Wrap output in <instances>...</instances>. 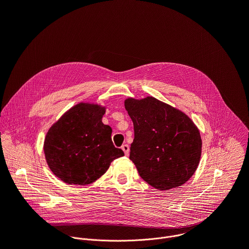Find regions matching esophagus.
Instances as JSON below:
<instances>
[{
	"instance_id": "obj_1",
	"label": "esophagus",
	"mask_w": 249,
	"mask_h": 249,
	"mask_svg": "<svg viewBox=\"0 0 249 249\" xmlns=\"http://www.w3.org/2000/svg\"><path fill=\"white\" fill-rule=\"evenodd\" d=\"M121 149L123 150V152H124V154H125V156H128L129 155V152H130V149H129V146L128 145H123L122 147H121Z\"/></svg>"
}]
</instances>
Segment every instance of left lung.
Returning a JSON list of instances; mask_svg holds the SVG:
<instances>
[{
	"label": "left lung",
	"mask_w": 249,
	"mask_h": 249,
	"mask_svg": "<svg viewBox=\"0 0 249 249\" xmlns=\"http://www.w3.org/2000/svg\"><path fill=\"white\" fill-rule=\"evenodd\" d=\"M134 124L130 160L140 176L164 191L183 185L201 158L200 131L184 112L153 96L124 101Z\"/></svg>",
	"instance_id": "8db88e82"
}]
</instances>
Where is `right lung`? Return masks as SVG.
<instances>
[{"label":"right lung","mask_w":249,"mask_h":249,"mask_svg":"<svg viewBox=\"0 0 249 249\" xmlns=\"http://www.w3.org/2000/svg\"><path fill=\"white\" fill-rule=\"evenodd\" d=\"M106 105L79 102L47 131L43 151L50 170L63 182L88 185L124 156L114 147L112 129L102 123Z\"/></svg>","instance_id":"add662e5"}]
</instances>
